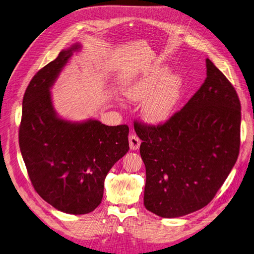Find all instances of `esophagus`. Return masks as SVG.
I'll return each instance as SVG.
<instances>
[{"instance_id": "34e87169", "label": "esophagus", "mask_w": 254, "mask_h": 254, "mask_svg": "<svg viewBox=\"0 0 254 254\" xmlns=\"http://www.w3.org/2000/svg\"><path fill=\"white\" fill-rule=\"evenodd\" d=\"M140 145H141V140L137 137L135 134L131 133L129 135V146H130V149L131 150H136L140 148Z\"/></svg>"}]
</instances>
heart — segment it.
I'll list each match as a JSON object with an SVG mask.
<instances>
[{"mask_svg": "<svg viewBox=\"0 0 254 254\" xmlns=\"http://www.w3.org/2000/svg\"><path fill=\"white\" fill-rule=\"evenodd\" d=\"M181 79L166 67L153 68L135 80L126 92L132 101H143L142 114L150 124H162L172 117L180 96Z\"/></svg>", "mask_w": 254, "mask_h": 254, "instance_id": "obj_1", "label": "heart"}]
</instances>
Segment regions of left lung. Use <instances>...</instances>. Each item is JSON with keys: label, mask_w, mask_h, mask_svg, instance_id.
Here are the masks:
<instances>
[{"label": "left lung", "mask_w": 254, "mask_h": 254, "mask_svg": "<svg viewBox=\"0 0 254 254\" xmlns=\"http://www.w3.org/2000/svg\"><path fill=\"white\" fill-rule=\"evenodd\" d=\"M206 78L162 125L134 122L146 167L144 205L163 218L202 209L224 184L240 152L241 103L206 58Z\"/></svg>", "instance_id": "left-lung-1"}]
</instances>
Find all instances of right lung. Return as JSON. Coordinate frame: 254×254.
<instances>
[{"label":"right lung","instance_id":"add662e5","mask_svg":"<svg viewBox=\"0 0 254 254\" xmlns=\"http://www.w3.org/2000/svg\"><path fill=\"white\" fill-rule=\"evenodd\" d=\"M81 49L76 43L42 67L30 80L22 103L19 144L29 179L55 209L88 214L102 202L107 174L129 150L127 125L107 126L89 119H61L51 89L60 72Z\"/></svg>","mask_w":254,"mask_h":254}]
</instances>
